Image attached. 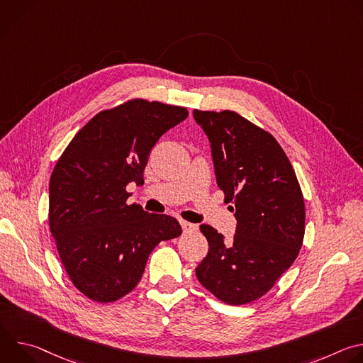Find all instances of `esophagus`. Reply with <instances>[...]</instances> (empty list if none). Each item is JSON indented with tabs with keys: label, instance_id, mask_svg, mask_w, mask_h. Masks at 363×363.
Masks as SVG:
<instances>
[{
	"label": "esophagus",
	"instance_id": "obj_1",
	"mask_svg": "<svg viewBox=\"0 0 363 363\" xmlns=\"http://www.w3.org/2000/svg\"><path fill=\"white\" fill-rule=\"evenodd\" d=\"M181 227L184 230V233H194V231L198 230L196 224H192V223H188V221H181Z\"/></svg>",
	"mask_w": 363,
	"mask_h": 363
}]
</instances>
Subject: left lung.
<instances>
[{
    "label": "left lung",
    "instance_id": "obj_1",
    "mask_svg": "<svg viewBox=\"0 0 363 363\" xmlns=\"http://www.w3.org/2000/svg\"><path fill=\"white\" fill-rule=\"evenodd\" d=\"M194 119L208 136L217 184L237 220L233 242L199 225L210 248L195 274L221 301L245 304L264 296L296 260L304 237L303 194L269 132L231 111H194Z\"/></svg>",
    "mask_w": 363,
    "mask_h": 363
}]
</instances>
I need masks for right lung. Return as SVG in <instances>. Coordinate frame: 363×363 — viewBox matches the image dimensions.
I'll return each instance as SVG.
<instances>
[{"mask_svg":"<svg viewBox=\"0 0 363 363\" xmlns=\"http://www.w3.org/2000/svg\"><path fill=\"white\" fill-rule=\"evenodd\" d=\"M186 116L181 106L129 100L90 119L57 161L48 186L50 231L72 283L89 298L126 296L152 250L181 235L174 217L126 203V186L143 184L152 147Z\"/></svg>","mask_w":363,"mask_h":363,"instance_id":"right-lung-1","label":"right lung"}]
</instances>
